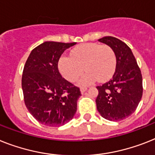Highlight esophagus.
<instances>
[{"instance_id":"1","label":"esophagus","mask_w":155,"mask_h":155,"mask_svg":"<svg viewBox=\"0 0 155 155\" xmlns=\"http://www.w3.org/2000/svg\"><path fill=\"white\" fill-rule=\"evenodd\" d=\"M87 89H88L87 87H84V86L81 87V89H81V93H85V92L87 90Z\"/></svg>"}]
</instances>
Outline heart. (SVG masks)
<instances>
[{
    "label": "heart",
    "mask_w": 155,
    "mask_h": 155,
    "mask_svg": "<svg viewBox=\"0 0 155 155\" xmlns=\"http://www.w3.org/2000/svg\"><path fill=\"white\" fill-rule=\"evenodd\" d=\"M71 56H62L58 62L60 72L70 82L76 81L82 74L83 67L86 73L81 79L82 85H90L97 79L104 81L116 70V54L108 45L84 43L73 49Z\"/></svg>",
    "instance_id": "obj_1"
}]
</instances>
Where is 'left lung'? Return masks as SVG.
<instances>
[{
    "instance_id": "1",
    "label": "left lung",
    "mask_w": 155,
    "mask_h": 155,
    "mask_svg": "<svg viewBox=\"0 0 155 155\" xmlns=\"http://www.w3.org/2000/svg\"><path fill=\"white\" fill-rule=\"evenodd\" d=\"M112 48L116 58L114 74L108 81L97 87V108L106 120L120 121L131 116L143 96L141 70L130 47L112 36L98 39Z\"/></svg>"
}]
</instances>
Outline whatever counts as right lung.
Masks as SVG:
<instances>
[{"label":"right lung","mask_w":155,"mask_h":155,"mask_svg":"<svg viewBox=\"0 0 155 155\" xmlns=\"http://www.w3.org/2000/svg\"><path fill=\"white\" fill-rule=\"evenodd\" d=\"M76 43L44 42L31 51L22 75L25 105L42 124L62 126L77 111L80 89L63 78L58 63L67 48Z\"/></svg>","instance_id":"add662e5"}]
</instances>
